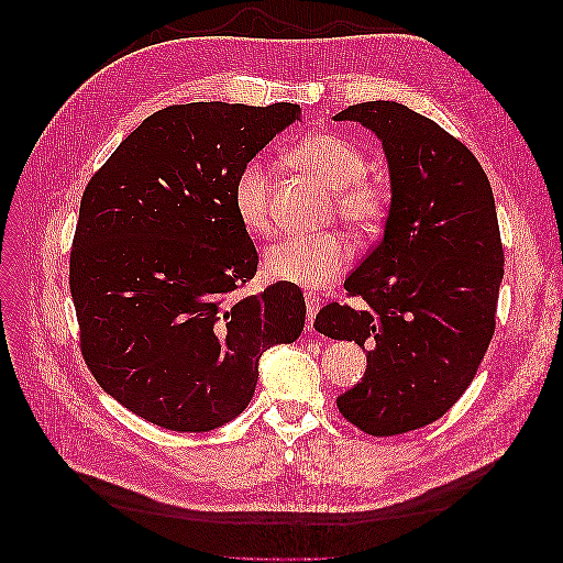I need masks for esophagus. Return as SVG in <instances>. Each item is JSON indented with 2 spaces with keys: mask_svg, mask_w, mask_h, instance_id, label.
<instances>
[{
  "mask_svg": "<svg viewBox=\"0 0 563 563\" xmlns=\"http://www.w3.org/2000/svg\"><path fill=\"white\" fill-rule=\"evenodd\" d=\"M307 300V320H309V328H313V320H316V313H318V309H320V300H318V296H309L305 298Z\"/></svg>",
  "mask_w": 563,
  "mask_h": 563,
  "instance_id": "1",
  "label": "esophagus"
}]
</instances>
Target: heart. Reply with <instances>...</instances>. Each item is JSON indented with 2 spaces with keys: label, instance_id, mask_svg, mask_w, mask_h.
Listing matches in <instances>:
<instances>
[{
  "label": "heart",
  "instance_id": "obj_1",
  "mask_svg": "<svg viewBox=\"0 0 563 563\" xmlns=\"http://www.w3.org/2000/svg\"><path fill=\"white\" fill-rule=\"evenodd\" d=\"M290 165L309 174L328 190H336V208L345 222L357 231H373L387 216V192L380 185L362 178L364 155L330 132H318L300 140L288 153ZM231 203L238 222L254 235L273 231L271 178L258 157L240 167ZM351 261V245L336 233L292 235L265 250L263 273L267 279L318 290L332 284Z\"/></svg>",
  "mask_w": 563,
  "mask_h": 563
}]
</instances>
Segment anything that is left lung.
I'll return each instance as SVG.
<instances>
[{"mask_svg":"<svg viewBox=\"0 0 563 563\" xmlns=\"http://www.w3.org/2000/svg\"><path fill=\"white\" fill-rule=\"evenodd\" d=\"M334 121L380 140L391 199L380 243L343 284L362 305L332 302L313 328L366 347L339 412L368 435H400L456 404L488 351L504 277L495 199L470 148L406 104L360 102Z\"/></svg>","mask_w":563,"mask_h":563,"instance_id":"obj_1","label":"left lung"}]
</instances>
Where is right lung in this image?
Returning <instances> with one entry per match:
<instances>
[{
  "label": "right lung",
  "mask_w": 563,
  "mask_h": 563,
  "mask_svg": "<svg viewBox=\"0 0 563 563\" xmlns=\"http://www.w3.org/2000/svg\"><path fill=\"white\" fill-rule=\"evenodd\" d=\"M300 104L159 110L89 180L70 252L79 345L98 385L137 417L206 433L247 408L261 355L305 330L298 286L229 300L258 254L233 180Z\"/></svg>",
  "instance_id": "1"
}]
</instances>
